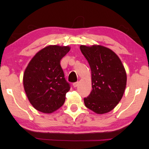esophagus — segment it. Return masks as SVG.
Segmentation results:
<instances>
[{"label": "esophagus", "instance_id": "esophagus-1", "mask_svg": "<svg viewBox=\"0 0 149 149\" xmlns=\"http://www.w3.org/2000/svg\"><path fill=\"white\" fill-rule=\"evenodd\" d=\"M78 85H79V82L77 81L73 84V86H74V87H77L78 86Z\"/></svg>", "mask_w": 149, "mask_h": 149}]
</instances>
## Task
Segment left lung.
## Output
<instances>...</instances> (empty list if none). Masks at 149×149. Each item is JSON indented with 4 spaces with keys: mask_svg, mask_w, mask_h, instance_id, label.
<instances>
[{
    "mask_svg": "<svg viewBox=\"0 0 149 149\" xmlns=\"http://www.w3.org/2000/svg\"><path fill=\"white\" fill-rule=\"evenodd\" d=\"M91 70L93 90L84 98L85 107L97 114L114 109L124 93L127 76L124 67L112 50L100 45L80 46Z\"/></svg>",
    "mask_w": 149,
    "mask_h": 149,
    "instance_id": "obj_1",
    "label": "left lung"
}]
</instances>
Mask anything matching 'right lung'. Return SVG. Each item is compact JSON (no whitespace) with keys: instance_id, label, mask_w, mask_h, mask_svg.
Masks as SVG:
<instances>
[{"instance_id":"1","label":"right lung","mask_w":149,"mask_h":149,"mask_svg":"<svg viewBox=\"0 0 149 149\" xmlns=\"http://www.w3.org/2000/svg\"><path fill=\"white\" fill-rule=\"evenodd\" d=\"M69 47L50 45L40 50L29 63L24 74V87L35 109L52 113L64 104L70 85L65 80L60 60Z\"/></svg>"}]
</instances>
